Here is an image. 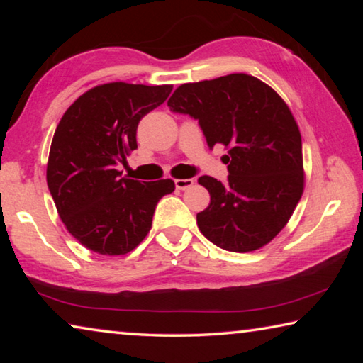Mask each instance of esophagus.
<instances>
[{
  "label": "esophagus",
  "mask_w": 363,
  "mask_h": 363,
  "mask_svg": "<svg viewBox=\"0 0 363 363\" xmlns=\"http://www.w3.org/2000/svg\"><path fill=\"white\" fill-rule=\"evenodd\" d=\"M174 184H176V189L186 190V189H189V187H192L195 182H194V179H176Z\"/></svg>",
  "instance_id": "obj_1"
}]
</instances>
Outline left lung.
Instances as JSON below:
<instances>
[{
    "label": "left lung",
    "instance_id": "left-lung-1",
    "mask_svg": "<svg viewBox=\"0 0 363 363\" xmlns=\"http://www.w3.org/2000/svg\"><path fill=\"white\" fill-rule=\"evenodd\" d=\"M168 107L199 120L213 149L229 147L227 182L199 177L211 201L196 224L219 248L248 253L284 229L304 190L303 143L290 108L275 91L251 75L186 83Z\"/></svg>",
    "mask_w": 363,
    "mask_h": 363
}]
</instances>
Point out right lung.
Masks as SVG:
<instances>
[{
    "instance_id": "obj_1",
    "label": "right lung",
    "mask_w": 363,
    "mask_h": 363,
    "mask_svg": "<svg viewBox=\"0 0 363 363\" xmlns=\"http://www.w3.org/2000/svg\"><path fill=\"white\" fill-rule=\"evenodd\" d=\"M171 91V84H101L79 96L59 121L48 187L67 230L94 253L133 251L149 233L158 200L174 190L171 179L134 181L116 169L138 149L140 118Z\"/></svg>"
}]
</instances>
